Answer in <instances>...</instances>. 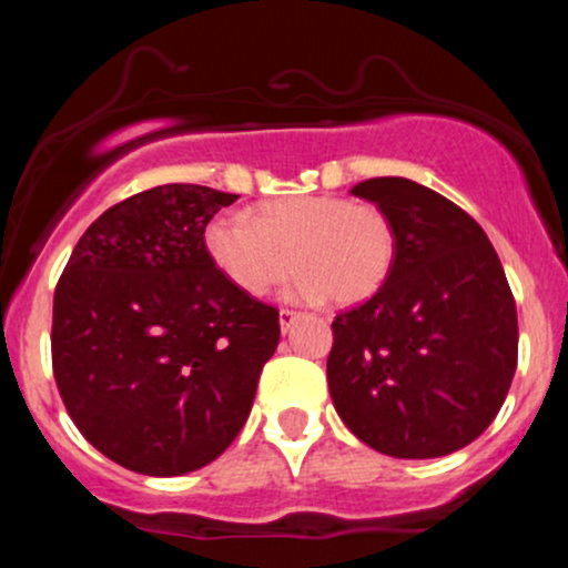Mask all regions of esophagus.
<instances>
[{"label": "esophagus", "instance_id": "esophagus-1", "mask_svg": "<svg viewBox=\"0 0 568 568\" xmlns=\"http://www.w3.org/2000/svg\"><path fill=\"white\" fill-rule=\"evenodd\" d=\"M298 321V312H293V310H280V328L285 331V334H288L291 331V325Z\"/></svg>", "mask_w": 568, "mask_h": 568}]
</instances>
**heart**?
Returning a JSON list of instances; mask_svg holds the SVG:
<instances>
[{
	"instance_id": "b5f03b06",
	"label": "heart",
	"mask_w": 568,
	"mask_h": 568,
	"mask_svg": "<svg viewBox=\"0 0 568 568\" xmlns=\"http://www.w3.org/2000/svg\"><path fill=\"white\" fill-rule=\"evenodd\" d=\"M216 270L245 296H264L298 266L296 302L357 304L374 296L395 262V232L376 205L334 194L280 197L256 216L221 213L202 234Z\"/></svg>"
}]
</instances>
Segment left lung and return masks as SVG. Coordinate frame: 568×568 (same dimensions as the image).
<instances>
[{"mask_svg":"<svg viewBox=\"0 0 568 568\" xmlns=\"http://www.w3.org/2000/svg\"><path fill=\"white\" fill-rule=\"evenodd\" d=\"M395 232L389 277L336 315L328 389L342 422L397 459L465 448L491 425L518 366V315L486 232L433 189L384 175L352 186Z\"/></svg>","mask_w":568,"mask_h":568,"instance_id":"obj_1","label":"left lung"}]
</instances>
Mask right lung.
<instances>
[{
    "label": "right lung",
    "instance_id": "add662e5",
    "mask_svg": "<svg viewBox=\"0 0 568 568\" xmlns=\"http://www.w3.org/2000/svg\"><path fill=\"white\" fill-rule=\"evenodd\" d=\"M237 194L165 184L116 202L82 234L53 298V374L80 433L141 475L173 478L226 452L280 342L275 306L207 258Z\"/></svg>",
    "mask_w": 568,
    "mask_h": 568
}]
</instances>
